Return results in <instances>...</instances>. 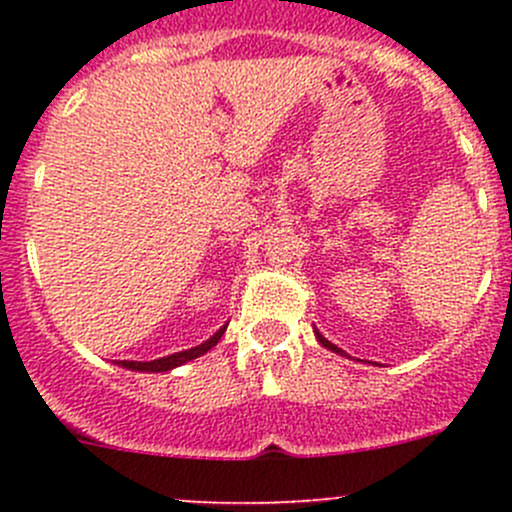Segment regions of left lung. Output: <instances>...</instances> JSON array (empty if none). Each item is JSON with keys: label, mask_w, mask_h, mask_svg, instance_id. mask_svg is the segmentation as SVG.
Wrapping results in <instances>:
<instances>
[{"label": "left lung", "mask_w": 512, "mask_h": 512, "mask_svg": "<svg viewBox=\"0 0 512 512\" xmlns=\"http://www.w3.org/2000/svg\"><path fill=\"white\" fill-rule=\"evenodd\" d=\"M317 339H319V342H322V344H324V347H327V349H332V352H337V354H344V352H342V349H339V347H334V344H332V342H327V339H324V337H322V334H319V332H317Z\"/></svg>", "instance_id": "8db88e82"}]
</instances>
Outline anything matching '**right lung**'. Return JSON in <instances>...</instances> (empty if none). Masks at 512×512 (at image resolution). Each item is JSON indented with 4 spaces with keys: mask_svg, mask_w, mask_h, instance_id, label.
<instances>
[{
    "mask_svg": "<svg viewBox=\"0 0 512 512\" xmlns=\"http://www.w3.org/2000/svg\"><path fill=\"white\" fill-rule=\"evenodd\" d=\"M225 329H227V327L218 329V332H215L213 337L208 339V342L200 344V347L185 349V352H178V354L163 356V359H156V361H118V364L126 366V369H133V371H170V369H175V366L185 364V361L198 359V356L208 352V349H213L215 344L220 342V337H223V334H225Z\"/></svg>",
    "mask_w": 512,
    "mask_h": 512,
    "instance_id": "right-lung-1",
    "label": "right lung"
}]
</instances>
